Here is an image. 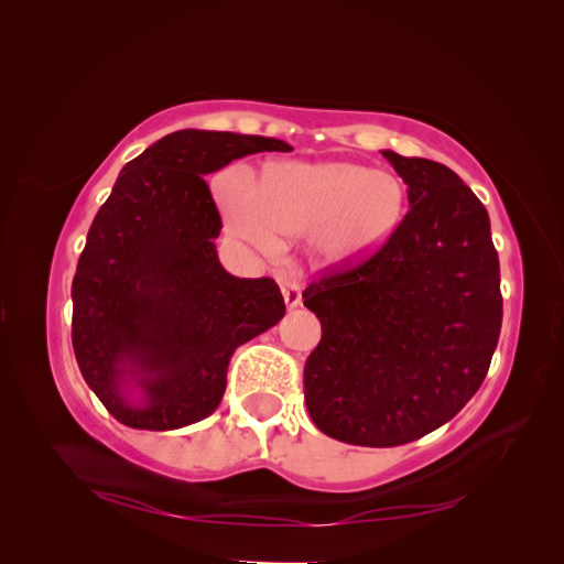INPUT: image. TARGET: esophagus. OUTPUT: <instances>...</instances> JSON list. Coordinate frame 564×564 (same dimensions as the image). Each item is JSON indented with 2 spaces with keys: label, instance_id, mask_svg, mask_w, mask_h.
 Returning <instances> with one entry per match:
<instances>
[{
  "label": "esophagus",
  "instance_id": "esophagus-1",
  "mask_svg": "<svg viewBox=\"0 0 564 564\" xmlns=\"http://www.w3.org/2000/svg\"><path fill=\"white\" fill-rule=\"evenodd\" d=\"M280 286H282V296H284L286 308H296V305H301V284L296 280L284 278V280H280Z\"/></svg>",
  "mask_w": 564,
  "mask_h": 564
}]
</instances>
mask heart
Masks as SVG:
<instances>
[{
    "label": "heart",
    "instance_id": "heart-1",
    "mask_svg": "<svg viewBox=\"0 0 564 564\" xmlns=\"http://www.w3.org/2000/svg\"><path fill=\"white\" fill-rule=\"evenodd\" d=\"M214 191L235 237L275 251L280 232H308L313 253L332 265L383 247L406 202L395 176L352 162H272L261 185L245 166H228Z\"/></svg>",
    "mask_w": 564,
    "mask_h": 564
}]
</instances>
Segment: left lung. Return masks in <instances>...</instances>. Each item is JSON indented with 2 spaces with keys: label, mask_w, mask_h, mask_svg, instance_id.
Segmentation results:
<instances>
[{
  "label": "left lung",
  "mask_w": 564,
  "mask_h": 564,
  "mask_svg": "<svg viewBox=\"0 0 564 564\" xmlns=\"http://www.w3.org/2000/svg\"><path fill=\"white\" fill-rule=\"evenodd\" d=\"M383 158L406 183L402 224L303 292L322 324L305 404L324 435L360 447L406 445L454 419L487 377L503 315L485 204L445 164Z\"/></svg>",
  "instance_id": "left-lung-1"
}]
</instances>
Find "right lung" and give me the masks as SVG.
I'll use <instances>...</instances> for the list:
<instances>
[{"mask_svg": "<svg viewBox=\"0 0 564 564\" xmlns=\"http://www.w3.org/2000/svg\"><path fill=\"white\" fill-rule=\"evenodd\" d=\"M284 143L183 129L117 176L73 280V348L84 381L129 429L174 431L207 419L237 346L275 327V280L220 265V216L202 176ZM142 390L128 398L130 386Z\"/></svg>", "mask_w": 564, "mask_h": 564, "instance_id": "obj_1", "label": "right lung"}]
</instances>
